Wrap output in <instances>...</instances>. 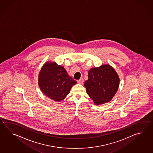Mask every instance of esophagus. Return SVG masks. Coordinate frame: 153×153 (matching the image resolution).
<instances>
[{
    "label": "esophagus",
    "mask_w": 153,
    "mask_h": 153,
    "mask_svg": "<svg viewBox=\"0 0 153 153\" xmlns=\"http://www.w3.org/2000/svg\"><path fill=\"white\" fill-rule=\"evenodd\" d=\"M79 84H82L83 82H84V79L83 78H80L79 80H78L77 81Z\"/></svg>",
    "instance_id": "34e87169"
}]
</instances>
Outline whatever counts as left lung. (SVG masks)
Listing matches in <instances>:
<instances>
[{
    "label": "left lung",
    "instance_id": "left-lung-1",
    "mask_svg": "<svg viewBox=\"0 0 153 153\" xmlns=\"http://www.w3.org/2000/svg\"><path fill=\"white\" fill-rule=\"evenodd\" d=\"M88 77L84 86L94 103L98 105L111 101L117 91L120 81L114 68L109 65L91 68Z\"/></svg>",
    "mask_w": 153,
    "mask_h": 153
}]
</instances>
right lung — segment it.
I'll return each instance as SVG.
<instances>
[{
    "label": "right lung",
    "instance_id": "add662e5",
    "mask_svg": "<svg viewBox=\"0 0 153 153\" xmlns=\"http://www.w3.org/2000/svg\"><path fill=\"white\" fill-rule=\"evenodd\" d=\"M76 81L69 76L63 67L46 63L39 75V85L44 94L55 101H62Z\"/></svg>",
    "mask_w": 153,
    "mask_h": 153
}]
</instances>
